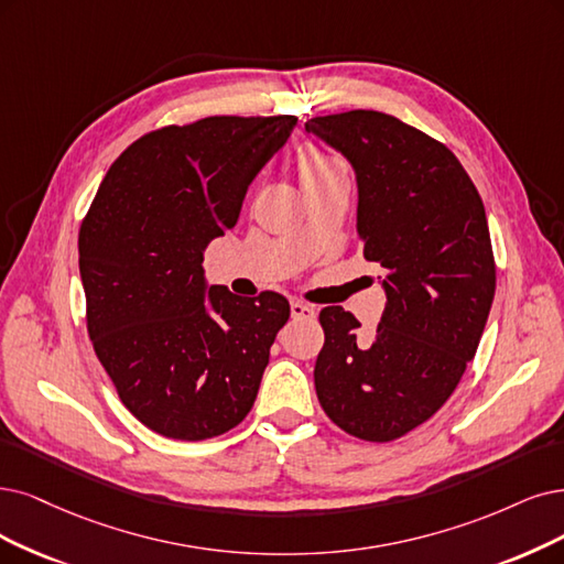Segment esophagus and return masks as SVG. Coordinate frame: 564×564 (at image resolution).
Listing matches in <instances>:
<instances>
[{
  "label": "esophagus",
  "mask_w": 564,
  "mask_h": 564,
  "mask_svg": "<svg viewBox=\"0 0 564 564\" xmlns=\"http://www.w3.org/2000/svg\"><path fill=\"white\" fill-rule=\"evenodd\" d=\"M290 314H293L295 321H314L316 308L304 304V302H293V304H290Z\"/></svg>",
  "instance_id": "obj_1"
}]
</instances>
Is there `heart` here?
I'll return each mask as SVG.
<instances>
[{"label": "heart", "instance_id": "1", "mask_svg": "<svg viewBox=\"0 0 564 564\" xmlns=\"http://www.w3.org/2000/svg\"><path fill=\"white\" fill-rule=\"evenodd\" d=\"M297 164H300V176L323 174V172H329V170H341V166H344L337 158H332V155L314 149V145H306V149H302Z\"/></svg>", "mask_w": 564, "mask_h": 564}]
</instances>
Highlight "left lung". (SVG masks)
Here are the masks:
<instances>
[{
    "label": "left lung",
    "mask_w": 564,
    "mask_h": 564,
    "mask_svg": "<svg viewBox=\"0 0 564 564\" xmlns=\"http://www.w3.org/2000/svg\"><path fill=\"white\" fill-rule=\"evenodd\" d=\"M304 130L356 172L358 237L386 293L373 335L341 306L321 311L316 392L344 432L392 442L444 406L481 341L495 297L486 208L460 160L400 118L358 109Z\"/></svg>",
    "instance_id": "8db88e82"
}]
</instances>
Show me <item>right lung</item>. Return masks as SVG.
Listing matches in <instances>:
<instances>
[{"label":"right lung","mask_w":564,"mask_h":564,"mask_svg":"<svg viewBox=\"0 0 564 564\" xmlns=\"http://www.w3.org/2000/svg\"><path fill=\"white\" fill-rule=\"evenodd\" d=\"M295 124L214 116L145 134L111 164L80 225L90 341L122 404L162 436L212 440L258 398L290 304L208 285L202 262Z\"/></svg>","instance_id":"1"}]
</instances>
